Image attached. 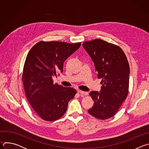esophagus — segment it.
Returning <instances> with one entry per match:
<instances>
[{"label": "esophagus", "mask_w": 149, "mask_h": 149, "mask_svg": "<svg viewBox=\"0 0 149 149\" xmlns=\"http://www.w3.org/2000/svg\"><path fill=\"white\" fill-rule=\"evenodd\" d=\"M78 93L81 94H83L84 95H87L88 94V92H86V91H81V90H78Z\"/></svg>", "instance_id": "esophagus-1"}]
</instances>
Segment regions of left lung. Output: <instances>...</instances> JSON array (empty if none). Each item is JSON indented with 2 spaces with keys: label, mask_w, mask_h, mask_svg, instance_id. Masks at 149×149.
Returning a JSON list of instances; mask_svg holds the SVG:
<instances>
[{
  "label": "left lung",
  "mask_w": 149,
  "mask_h": 149,
  "mask_svg": "<svg viewBox=\"0 0 149 149\" xmlns=\"http://www.w3.org/2000/svg\"><path fill=\"white\" fill-rule=\"evenodd\" d=\"M82 46L94 63L100 92L91 91L93 107L88 110L99 120L113 117L126 99L129 87V63L122 49L100 39L84 42Z\"/></svg>",
  "instance_id": "obj_1"
}]
</instances>
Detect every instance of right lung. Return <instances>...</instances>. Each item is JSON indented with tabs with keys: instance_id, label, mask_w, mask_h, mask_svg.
<instances>
[{
	"instance_id": "obj_1",
	"label": "right lung",
	"mask_w": 149,
	"mask_h": 149,
	"mask_svg": "<svg viewBox=\"0 0 149 149\" xmlns=\"http://www.w3.org/2000/svg\"><path fill=\"white\" fill-rule=\"evenodd\" d=\"M80 42L40 41L29 51L22 81L26 98L44 120L54 121L63 116L75 89L54 84L53 77L63 71L64 61L81 46Z\"/></svg>"
}]
</instances>
